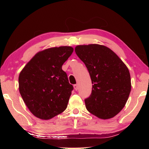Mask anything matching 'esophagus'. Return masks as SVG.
<instances>
[{
	"label": "esophagus",
	"instance_id": "esophagus-1",
	"mask_svg": "<svg viewBox=\"0 0 149 149\" xmlns=\"http://www.w3.org/2000/svg\"><path fill=\"white\" fill-rule=\"evenodd\" d=\"M78 87H78V85L77 84H75V85H74V89L75 91H77L78 90V89H79V88H78Z\"/></svg>",
	"mask_w": 149,
	"mask_h": 149
}]
</instances>
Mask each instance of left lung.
<instances>
[{
  "label": "left lung",
  "instance_id": "8db88e82",
  "mask_svg": "<svg viewBox=\"0 0 149 149\" xmlns=\"http://www.w3.org/2000/svg\"><path fill=\"white\" fill-rule=\"evenodd\" d=\"M75 51L86 65L93 84L91 94L85 100L87 110L102 120L114 117L125 107L132 89L127 67L104 45H77Z\"/></svg>",
  "mask_w": 149,
  "mask_h": 149
}]
</instances>
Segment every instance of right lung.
<instances>
[{"label":"right lung","mask_w":149,"mask_h":149,"mask_svg":"<svg viewBox=\"0 0 149 149\" xmlns=\"http://www.w3.org/2000/svg\"><path fill=\"white\" fill-rule=\"evenodd\" d=\"M73 51L68 46L42 50L19 73L20 95L30 112L39 119L50 120L66 109L74 87L62 66Z\"/></svg>","instance_id":"obj_1"}]
</instances>
